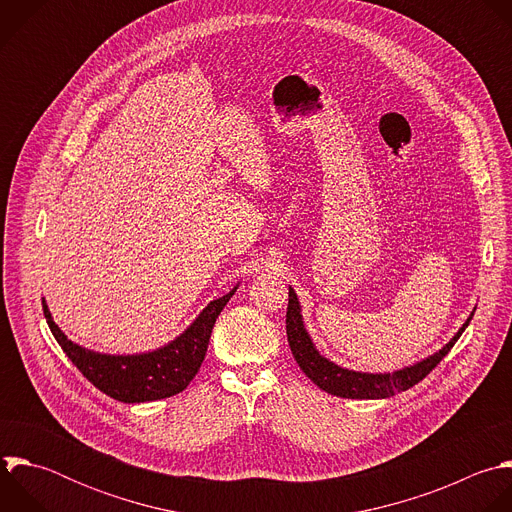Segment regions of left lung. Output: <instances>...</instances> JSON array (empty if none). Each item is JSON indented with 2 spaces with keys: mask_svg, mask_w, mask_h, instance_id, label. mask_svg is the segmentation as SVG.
<instances>
[{
  "mask_svg": "<svg viewBox=\"0 0 512 512\" xmlns=\"http://www.w3.org/2000/svg\"><path fill=\"white\" fill-rule=\"evenodd\" d=\"M474 317V311L466 319V323L458 329V333L446 343L438 353L410 365L397 369L393 373H361L345 369L327 357H323L311 335L304 329V321L300 315V302L296 298V292L288 286V309H286V337L290 351L298 363V367L304 371L315 385H319L323 391L337 395V397H349V399H383L391 397L399 391H405L420 383L454 347V343L460 339L464 329L470 325Z\"/></svg>",
  "mask_w": 512,
  "mask_h": 512,
  "instance_id": "obj_1",
  "label": "left lung"
}]
</instances>
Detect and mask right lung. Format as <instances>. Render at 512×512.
<instances>
[{
  "label": "right lung",
  "mask_w": 512,
  "mask_h": 512,
  "mask_svg": "<svg viewBox=\"0 0 512 512\" xmlns=\"http://www.w3.org/2000/svg\"><path fill=\"white\" fill-rule=\"evenodd\" d=\"M238 286L228 294L212 300L199 317L171 343L139 355H107L80 347L70 341L54 323L48 304L42 298L46 323L76 369L102 393L123 403H143L177 395L199 371L206 357L212 329L218 315Z\"/></svg>",
  "instance_id": "1"
}]
</instances>
